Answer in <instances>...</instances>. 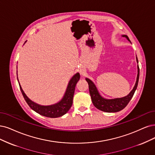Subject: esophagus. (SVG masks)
<instances>
[{
    "label": "esophagus",
    "mask_w": 155,
    "mask_h": 155,
    "mask_svg": "<svg viewBox=\"0 0 155 155\" xmlns=\"http://www.w3.org/2000/svg\"><path fill=\"white\" fill-rule=\"evenodd\" d=\"M81 74H82V73H81Z\"/></svg>",
    "instance_id": "1"
}]
</instances>
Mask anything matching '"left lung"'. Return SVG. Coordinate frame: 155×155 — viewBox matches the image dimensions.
I'll return each mask as SVG.
<instances>
[{"mask_svg":"<svg viewBox=\"0 0 155 155\" xmlns=\"http://www.w3.org/2000/svg\"><path fill=\"white\" fill-rule=\"evenodd\" d=\"M123 36L127 38L128 41H130L129 38L127 35H123ZM137 61L138 62L137 57ZM137 68H138V74H137V81L134 89L129 93V94L121 98L107 100V99L102 98V97L100 95L98 91L97 90L94 83L89 78H85V80H86V81L89 84V89L90 95L91 97V100H92V102L93 105H94V107L98 108V109L101 111L106 112H116L123 110L124 108H125L126 106L128 104V103L130 102L131 99L132 98V97L135 93V91L137 87V85H138L139 78V65L137 66Z\"/></svg>","mask_w":155,"mask_h":155,"instance_id":"obj_1","label":"left lung"}]
</instances>
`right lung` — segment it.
<instances>
[{
  "mask_svg": "<svg viewBox=\"0 0 155 155\" xmlns=\"http://www.w3.org/2000/svg\"><path fill=\"white\" fill-rule=\"evenodd\" d=\"M79 79L80 74L77 73L72 77L70 82H69L66 91L63 98L59 103H57V104L49 106L40 105L31 101L25 95L20 84L19 85L21 92L25 101L33 110L41 116L51 118H55L64 115L70 109L73 104V98L74 93V89H75L76 84L79 81Z\"/></svg>",
  "mask_w": 155,
  "mask_h": 155,
  "instance_id": "right-lung-1",
  "label": "right lung"
}]
</instances>
